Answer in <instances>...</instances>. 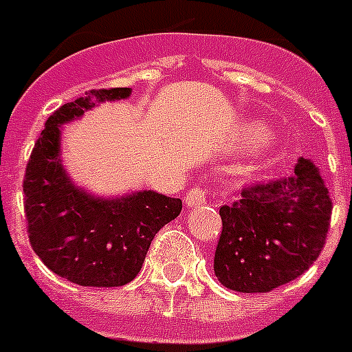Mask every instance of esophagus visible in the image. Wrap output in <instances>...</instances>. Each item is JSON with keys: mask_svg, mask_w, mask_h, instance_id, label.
I'll use <instances>...</instances> for the list:
<instances>
[{"mask_svg": "<svg viewBox=\"0 0 352 352\" xmlns=\"http://www.w3.org/2000/svg\"><path fill=\"white\" fill-rule=\"evenodd\" d=\"M184 199H186V204L190 208H199V206H203L208 201V190L204 186H195L192 190H188Z\"/></svg>", "mask_w": 352, "mask_h": 352, "instance_id": "1", "label": "esophagus"}]
</instances>
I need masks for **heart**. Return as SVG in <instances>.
I'll list each match as a JSON object with an SVG mask.
<instances>
[{"label":"heart","mask_w":352,"mask_h":352,"mask_svg":"<svg viewBox=\"0 0 352 352\" xmlns=\"http://www.w3.org/2000/svg\"><path fill=\"white\" fill-rule=\"evenodd\" d=\"M248 135H250V138L254 140V142H263V140L267 138V133L261 131V129H250Z\"/></svg>","instance_id":"b5f03b06"}]
</instances>
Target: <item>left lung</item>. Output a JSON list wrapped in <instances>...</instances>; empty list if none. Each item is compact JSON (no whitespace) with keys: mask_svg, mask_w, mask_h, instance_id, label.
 Listing matches in <instances>:
<instances>
[{"mask_svg":"<svg viewBox=\"0 0 352 352\" xmlns=\"http://www.w3.org/2000/svg\"><path fill=\"white\" fill-rule=\"evenodd\" d=\"M333 201L320 171L300 159L294 175L243 188L221 206L215 276L237 292H270L300 278L322 254Z\"/></svg>","mask_w":352,"mask_h":352,"instance_id":"obj_1","label":"left lung"}]
</instances>
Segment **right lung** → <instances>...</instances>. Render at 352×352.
Returning a JSON list of instances; mask_svg holds the SVG:
<instances>
[{"instance_id": "right-lung-1", "label": "right lung", "mask_w": 352, "mask_h": 352, "mask_svg": "<svg viewBox=\"0 0 352 352\" xmlns=\"http://www.w3.org/2000/svg\"><path fill=\"white\" fill-rule=\"evenodd\" d=\"M129 87L93 89L52 113L27 162L23 206L36 256L60 278L82 287H122L135 279L155 234L181 214V199L153 190L93 197L74 186L60 159V126Z\"/></svg>"}]
</instances>
